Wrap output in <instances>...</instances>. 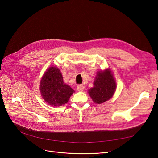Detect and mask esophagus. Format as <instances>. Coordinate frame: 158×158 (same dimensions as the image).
<instances>
[{
	"mask_svg": "<svg viewBox=\"0 0 158 158\" xmlns=\"http://www.w3.org/2000/svg\"><path fill=\"white\" fill-rule=\"evenodd\" d=\"M76 88H77L78 91H79V92H82V91L84 89V87L83 85H78L77 87H76Z\"/></svg>",
	"mask_w": 158,
	"mask_h": 158,
	"instance_id": "esophagus-1",
	"label": "esophagus"
}]
</instances>
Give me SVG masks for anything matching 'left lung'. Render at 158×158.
Listing matches in <instances>:
<instances>
[{"label": "left lung", "mask_w": 158, "mask_h": 158, "mask_svg": "<svg viewBox=\"0 0 158 158\" xmlns=\"http://www.w3.org/2000/svg\"><path fill=\"white\" fill-rule=\"evenodd\" d=\"M116 83L111 71L98 72L94 82V87L89 89V94L95 103H102L111 98L115 92Z\"/></svg>", "instance_id": "left-lung-1"}]
</instances>
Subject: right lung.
Masks as SVG:
<instances>
[{"label": "right lung", "mask_w": 158, "mask_h": 158, "mask_svg": "<svg viewBox=\"0 0 158 158\" xmlns=\"http://www.w3.org/2000/svg\"><path fill=\"white\" fill-rule=\"evenodd\" d=\"M40 91L43 98L49 105L62 106L67 103L74 90L63 82L60 71L50 67L41 80Z\"/></svg>", "instance_id": "1"}]
</instances>
